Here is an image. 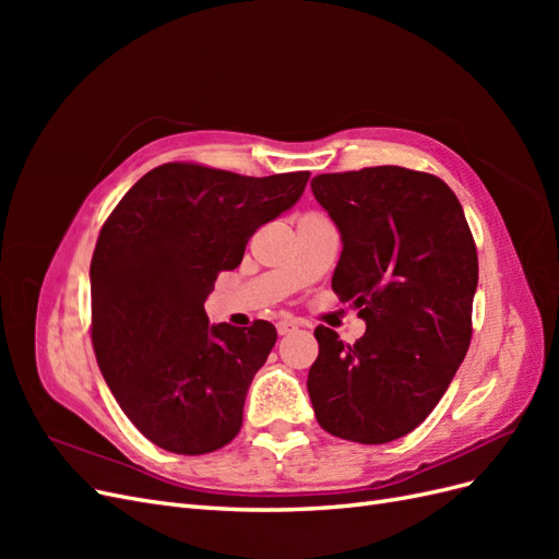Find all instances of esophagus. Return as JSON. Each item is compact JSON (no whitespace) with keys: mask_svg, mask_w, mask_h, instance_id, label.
I'll list each match as a JSON object with an SVG mask.
<instances>
[{"mask_svg":"<svg viewBox=\"0 0 559 559\" xmlns=\"http://www.w3.org/2000/svg\"><path fill=\"white\" fill-rule=\"evenodd\" d=\"M292 331H296V321H280V324H277V333L280 335H286V333H292Z\"/></svg>","mask_w":559,"mask_h":559,"instance_id":"34e87169","label":"esophagus"}]
</instances>
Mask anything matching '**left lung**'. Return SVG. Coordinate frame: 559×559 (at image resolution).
Here are the masks:
<instances>
[{
  "label": "left lung",
  "instance_id": "1",
  "mask_svg": "<svg viewBox=\"0 0 559 559\" xmlns=\"http://www.w3.org/2000/svg\"><path fill=\"white\" fill-rule=\"evenodd\" d=\"M312 193L341 233L331 280L366 333L345 345L317 326L308 392L321 429L380 445L443 399L471 343L478 253L450 186L396 165L319 175Z\"/></svg>",
  "mask_w": 559,
  "mask_h": 559
}]
</instances>
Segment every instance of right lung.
I'll return each mask as SVG.
<instances>
[{"instance_id":"add662e5","label":"right lung","mask_w":559,"mask_h":559,"mask_svg":"<svg viewBox=\"0 0 559 559\" xmlns=\"http://www.w3.org/2000/svg\"><path fill=\"white\" fill-rule=\"evenodd\" d=\"M310 173L242 177L191 163L146 173L99 230L91 263L97 366L151 443L205 454L242 427L277 331L210 324L205 300L249 238L292 210Z\"/></svg>"}]
</instances>
